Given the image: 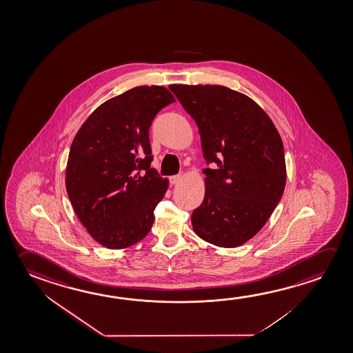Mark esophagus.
Masks as SVG:
<instances>
[{
    "instance_id": "1",
    "label": "esophagus",
    "mask_w": 353,
    "mask_h": 353,
    "mask_svg": "<svg viewBox=\"0 0 353 353\" xmlns=\"http://www.w3.org/2000/svg\"><path fill=\"white\" fill-rule=\"evenodd\" d=\"M181 179H182V177H181V174L171 176V177H170V183H171V185H177L179 182H181Z\"/></svg>"
}]
</instances>
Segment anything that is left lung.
<instances>
[{
	"instance_id": "left-lung-1",
	"label": "left lung",
	"mask_w": 353,
	"mask_h": 353,
	"mask_svg": "<svg viewBox=\"0 0 353 353\" xmlns=\"http://www.w3.org/2000/svg\"><path fill=\"white\" fill-rule=\"evenodd\" d=\"M196 121L203 157L205 196L193 210L198 237L223 248L245 243L272 216L286 185L281 137L254 100L223 85L171 84Z\"/></svg>"
}]
</instances>
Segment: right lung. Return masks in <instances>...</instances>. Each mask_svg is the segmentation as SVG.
<instances>
[{
    "mask_svg": "<svg viewBox=\"0 0 353 353\" xmlns=\"http://www.w3.org/2000/svg\"><path fill=\"white\" fill-rule=\"evenodd\" d=\"M171 103L166 88H133L94 110L72 141L67 194L88 234L109 250L130 247L152 228L168 179L150 168L149 128Z\"/></svg>",
    "mask_w": 353,
    "mask_h": 353,
    "instance_id": "add662e5",
    "label": "right lung"
}]
</instances>
